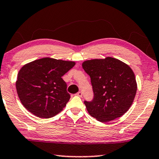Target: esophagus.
Returning a JSON list of instances; mask_svg holds the SVG:
<instances>
[{
    "label": "esophagus",
    "instance_id": "esophagus-1",
    "mask_svg": "<svg viewBox=\"0 0 159 159\" xmlns=\"http://www.w3.org/2000/svg\"><path fill=\"white\" fill-rule=\"evenodd\" d=\"M76 95L77 96L82 97V95H83V94H82V93H81V92H78V93L76 94Z\"/></svg>",
    "mask_w": 159,
    "mask_h": 159
}]
</instances>
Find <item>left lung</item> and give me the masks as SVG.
I'll return each mask as SVG.
<instances>
[{
  "label": "left lung",
  "mask_w": 159,
  "mask_h": 159,
  "mask_svg": "<svg viewBox=\"0 0 159 159\" xmlns=\"http://www.w3.org/2000/svg\"><path fill=\"white\" fill-rule=\"evenodd\" d=\"M82 67L90 76L93 85V100L84 102L91 116L104 123L120 117L128 111L138 85L134 72L128 64L107 57L86 60Z\"/></svg>",
  "instance_id": "obj_1"
}]
</instances>
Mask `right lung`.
<instances>
[{
    "mask_svg": "<svg viewBox=\"0 0 159 159\" xmlns=\"http://www.w3.org/2000/svg\"><path fill=\"white\" fill-rule=\"evenodd\" d=\"M73 61L44 57L20 69L16 89L23 106L37 117L49 118L59 114L70 99L66 83L61 79L74 67Z\"/></svg>",
    "mask_w": 159,
    "mask_h": 159,
    "instance_id": "1",
    "label": "right lung"
}]
</instances>
